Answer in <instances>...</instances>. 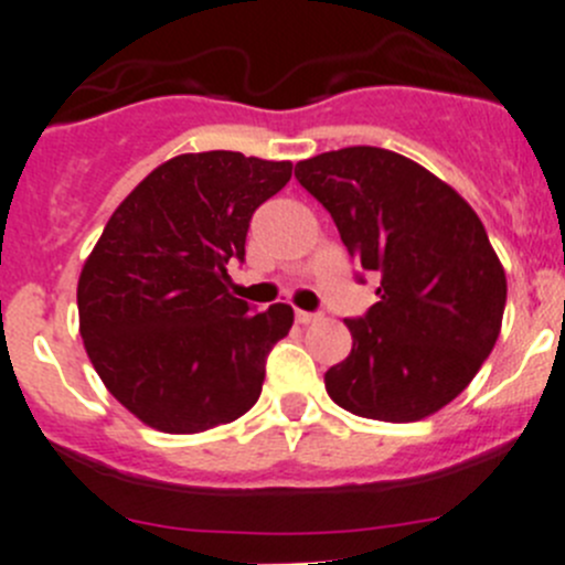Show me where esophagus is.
<instances>
[{
	"mask_svg": "<svg viewBox=\"0 0 565 565\" xmlns=\"http://www.w3.org/2000/svg\"><path fill=\"white\" fill-rule=\"evenodd\" d=\"M295 320L300 322V326H309V322L317 320L315 311H303V309H295Z\"/></svg>",
	"mask_w": 565,
	"mask_h": 565,
	"instance_id": "34e87169",
	"label": "esophagus"
}]
</instances>
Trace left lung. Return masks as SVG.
<instances>
[{
    "label": "left lung",
    "instance_id": "left-lung-1",
    "mask_svg": "<svg viewBox=\"0 0 565 565\" xmlns=\"http://www.w3.org/2000/svg\"><path fill=\"white\" fill-rule=\"evenodd\" d=\"M295 179L331 212L377 303L344 320L353 348L326 372L337 405L381 422L445 408L489 359L508 281L472 206L414 160L375 146L326 151Z\"/></svg>",
    "mask_w": 565,
    "mask_h": 565
}]
</instances>
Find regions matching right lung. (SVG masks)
Here are the masks:
<instances>
[{
	"mask_svg": "<svg viewBox=\"0 0 565 565\" xmlns=\"http://www.w3.org/2000/svg\"><path fill=\"white\" fill-rule=\"evenodd\" d=\"M292 162L239 151L179 154L137 184L82 267L79 333L115 399L162 434H201L259 399L292 306L250 311L228 292L259 204Z\"/></svg>",
	"mask_w": 565,
	"mask_h": 565,
	"instance_id": "add662e5",
	"label": "right lung"
}]
</instances>
